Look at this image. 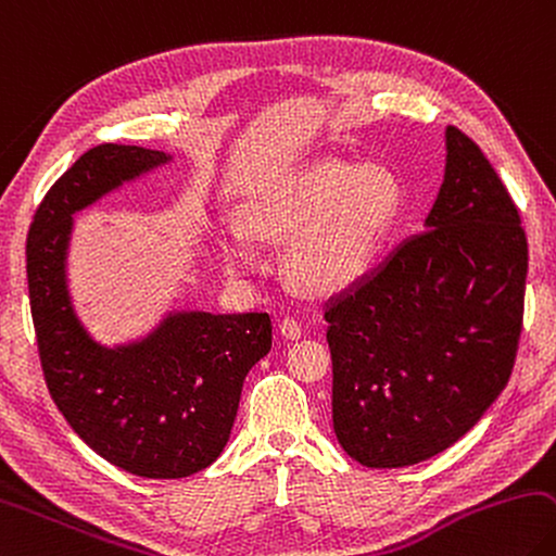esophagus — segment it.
I'll return each mask as SVG.
<instances>
[{
  "label": "esophagus",
  "mask_w": 556,
  "mask_h": 556,
  "mask_svg": "<svg viewBox=\"0 0 556 556\" xmlns=\"http://www.w3.org/2000/svg\"><path fill=\"white\" fill-rule=\"evenodd\" d=\"M279 332L289 340H299L301 336H304V326H301V320H296L294 316H287L279 323Z\"/></svg>",
  "instance_id": "esophagus-1"
}]
</instances>
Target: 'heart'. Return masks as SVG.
<instances>
[{"mask_svg":"<svg viewBox=\"0 0 556 556\" xmlns=\"http://www.w3.org/2000/svg\"><path fill=\"white\" fill-rule=\"evenodd\" d=\"M401 211V187L387 167L320 160L252 197L240 230L224 238L228 269L250 271L248 238L285 243V277L299 294L328 299L367 277Z\"/></svg>","mask_w":556,"mask_h":556,"instance_id":"heart-1","label":"heart"}]
</instances>
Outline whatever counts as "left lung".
<instances>
[{"label": "left lung", "mask_w": 556, "mask_h": 556, "mask_svg": "<svg viewBox=\"0 0 556 556\" xmlns=\"http://www.w3.org/2000/svg\"><path fill=\"white\" fill-rule=\"evenodd\" d=\"M445 136L428 230L323 311L332 428L362 467L399 469L445 452L516 365L528 238L481 148L454 126Z\"/></svg>", "instance_id": "obj_1"}]
</instances>
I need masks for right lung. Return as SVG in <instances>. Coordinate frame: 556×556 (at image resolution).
I'll use <instances>...</instances> for the list:
<instances>
[{"mask_svg": "<svg viewBox=\"0 0 556 556\" xmlns=\"http://www.w3.org/2000/svg\"><path fill=\"white\" fill-rule=\"evenodd\" d=\"M165 153L104 143L60 177L26 238V277L46 387L79 438L146 479H181L224 452L248 371L271 348L267 313H175L138 345L106 350L75 318L65 289L73 214Z\"/></svg>", "mask_w": 556, "mask_h": 556, "instance_id": "add662e5", "label": "right lung"}]
</instances>
